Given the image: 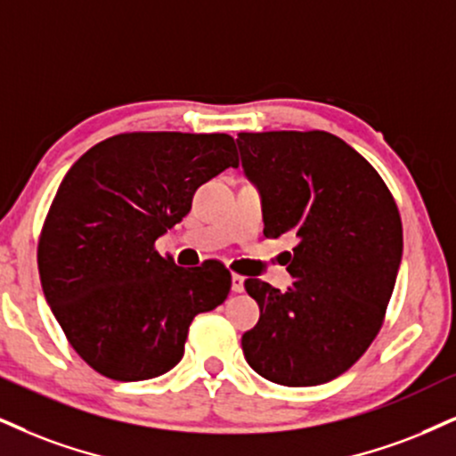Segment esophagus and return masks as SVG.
Segmentation results:
<instances>
[{
    "label": "esophagus",
    "instance_id": "34e87169",
    "mask_svg": "<svg viewBox=\"0 0 456 456\" xmlns=\"http://www.w3.org/2000/svg\"><path fill=\"white\" fill-rule=\"evenodd\" d=\"M243 289H245V279L240 277V274H232V291L240 294Z\"/></svg>",
    "mask_w": 456,
    "mask_h": 456
}]
</instances>
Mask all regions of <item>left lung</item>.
I'll list each match as a JSON object with an SVG mask.
<instances>
[{
    "instance_id": "8db88e82",
    "label": "left lung",
    "mask_w": 456,
    "mask_h": 456,
    "mask_svg": "<svg viewBox=\"0 0 456 456\" xmlns=\"http://www.w3.org/2000/svg\"><path fill=\"white\" fill-rule=\"evenodd\" d=\"M245 175L262 194L264 234H294L281 291L251 277L260 322L245 331L247 363L285 387L346 372L383 328L400 271L395 199L359 151L325 131L239 133Z\"/></svg>"
}]
</instances>
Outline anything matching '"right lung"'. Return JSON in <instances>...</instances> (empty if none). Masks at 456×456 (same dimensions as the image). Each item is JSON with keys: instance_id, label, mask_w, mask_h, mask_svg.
Returning a JSON list of instances; mask_svg holds the SVG:
<instances>
[{"instance_id": "right-lung-1", "label": "right lung", "mask_w": 456, "mask_h": 456, "mask_svg": "<svg viewBox=\"0 0 456 456\" xmlns=\"http://www.w3.org/2000/svg\"><path fill=\"white\" fill-rule=\"evenodd\" d=\"M239 167L226 133H120L73 165L44 219L37 268L73 351L111 380H148L182 362L199 313L232 288L217 260L182 268L156 239L200 183Z\"/></svg>"}]
</instances>
